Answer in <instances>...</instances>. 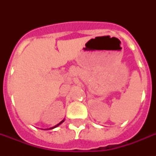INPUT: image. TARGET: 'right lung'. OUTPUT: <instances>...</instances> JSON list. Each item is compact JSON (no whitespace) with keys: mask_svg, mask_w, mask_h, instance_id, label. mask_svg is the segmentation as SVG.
Wrapping results in <instances>:
<instances>
[{"mask_svg":"<svg viewBox=\"0 0 156 156\" xmlns=\"http://www.w3.org/2000/svg\"><path fill=\"white\" fill-rule=\"evenodd\" d=\"M64 121H65V120H63V121H61V122H60V123L59 124H57V125H56V126H53V127H52V128H50V129H54V128H56V127H57V126H60V125H61V123H62V122H64Z\"/></svg>","mask_w":156,"mask_h":156,"instance_id":"obj_1","label":"right lung"}]
</instances>
